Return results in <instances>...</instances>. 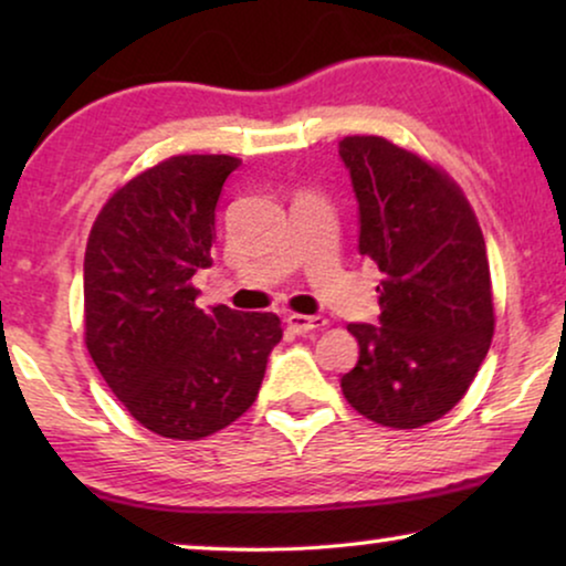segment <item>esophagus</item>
Returning <instances> with one entry per match:
<instances>
[{"instance_id": "obj_1", "label": "esophagus", "mask_w": 566, "mask_h": 566, "mask_svg": "<svg viewBox=\"0 0 566 566\" xmlns=\"http://www.w3.org/2000/svg\"><path fill=\"white\" fill-rule=\"evenodd\" d=\"M285 322H289V327L296 332V335H308V332L322 329L324 324H327L322 316H306V314H289L285 316Z\"/></svg>"}]
</instances>
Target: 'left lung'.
<instances>
[{"label": "left lung", "mask_w": 566, "mask_h": 566, "mask_svg": "<svg viewBox=\"0 0 566 566\" xmlns=\"http://www.w3.org/2000/svg\"><path fill=\"white\" fill-rule=\"evenodd\" d=\"M358 252L384 273L378 324H347L360 355L345 399L386 428H420L459 405L490 350L494 306L482 229L455 182L381 136H347Z\"/></svg>", "instance_id": "left-lung-1"}]
</instances>
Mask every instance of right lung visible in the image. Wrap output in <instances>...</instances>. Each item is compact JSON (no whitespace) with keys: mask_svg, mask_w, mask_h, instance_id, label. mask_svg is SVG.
Returning <instances> with one entry per match:
<instances>
[{"mask_svg":"<svg viewBox=\"0 0 566 566\" xmlns=\"http://www.w3.org/2000/svg\"><path fill=\"white\" fill-rule=\"evenodd\" d=\"M242 165L227 154L169 157L115 192L84 252V343L146 430L198 440L258 399L281 343L275 314L196 306L192 275L211 268L216 203Z\"/></svg>","mask_w":566,"mask_h":566,"instance_id":"right-lung-1","label":"right lung"}]
</instances>
